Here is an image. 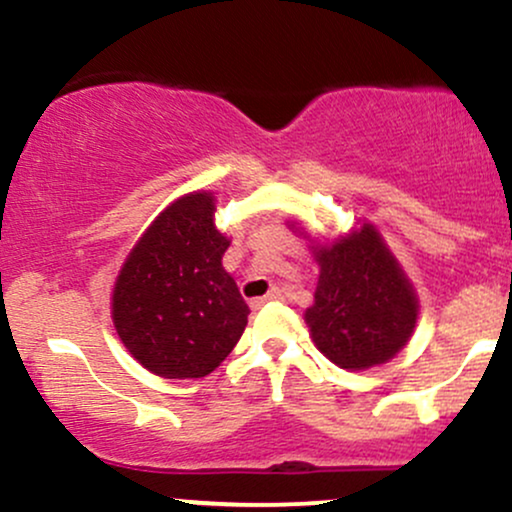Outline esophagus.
Returning <instances> with one entry per match:
<instances>
[{
  "instance_id": "esophagus-1",
  "label": "esophagus",
  "mask_w": 512,
  "mask_h": 512,
  "mask_svg": "<svg viewBox=\"0 0 512 512\" xmlns=\"http://www.w3.org/2000/svg\"><path fill=\"white\" fill-rule=\"evenodd\" d=\"M281 298H284V293H281V289H272L269 293H264L262 298H252L250 308H252V310H260L264 303H269V301H281Z\"/></svg>"
}]
</instances>
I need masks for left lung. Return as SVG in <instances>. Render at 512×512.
<instances>
[{
    "label": "left lung",
    "instance_id": "1",
    "mask_svg": "<svg viewBox=\"0 0 512 512\" xmlns=\"http://www.w3.org/2000/svg\"><path fill=\"white\" fill-rule=\"evenodd\" d=\"M310 250L320 279L305 325L317 349L344 370L395 358L414 334L419 298L378 228L363 221L332 243L315 240Z\"/></svg>",
    "mask_w": 512,
    "mask_h": 512
}]
</instances>
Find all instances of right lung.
<instances>
[{"label": "right lung", "instance_id": "right-lung-1", "mask_svg": "<svg viewBox=\"0 0 512 512\" xmlns=\"http://www.w3.org/2000/svg\"><path fill=\"white\" fill-rule=\"evenodd\" d=\"M211 192L168 204L129 250L113 289V325L146 370L168 380L204 378L238 344L250 308L223 269L228 240Z\"/></svg>", "mask_w": 512, "mask_h": 512}]
</instances>
